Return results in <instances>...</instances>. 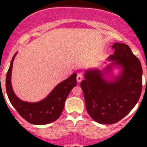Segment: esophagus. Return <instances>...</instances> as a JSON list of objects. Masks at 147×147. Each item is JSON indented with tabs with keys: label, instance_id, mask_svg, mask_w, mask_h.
<instances>
[{
	"label": "esophagus",
	"instance_id": "1",
	"mask_svg": "<svg viewBox=\"0 0 147 147\" xmlns=\"http://www.w3.org/2000/svg\"><path fill=\"white\" fill-rule=\"evenodd\" d=\"M84 79V75L82 73H78L77 74V81L78 83H80L81 82H82V80H83Z\"/></svg>",
	"mask_w": 147,
	"mask_h": 147
}]
</instances>
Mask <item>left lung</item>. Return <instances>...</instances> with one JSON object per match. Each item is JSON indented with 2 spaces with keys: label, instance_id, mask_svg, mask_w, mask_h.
<instances>
[{
  "label": "left lung",
  "instance_id": "8db88e82",
  "mask_svg": "<svg viewBox=\"0 0 147 147\" xmlns=\"http://www.w3.org/2000/svg\"><path fill=\"white\" fill-rule=\"evenodd\" d=\"M112 48L114 54L108 58L112 63L103 71L87 70L81 83L88 113L102 124L117 123L129 114L139 100L142 88L141 63L129 45L115 43ZM115 65L122 72L114 80H107L105 74Z\"/></svg>",
  "mask_w": 147,
  "mask_h": 147
}]
</instances>
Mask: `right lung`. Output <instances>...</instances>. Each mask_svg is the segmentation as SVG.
Segmentation results:
<instances>
[{"mask_svg": "<svg viewBox=\"0 0 147 147\" xmlns=\"http://www.w3.org/2000/svg\"><path fill=\"white\" fill-rule=\"evenodd\" d=\"M16 55V53L11 61L6 76V91L11 105L20 115L30 124L44 125L55 122L61 115L67 97L76 86L77 74H72L59 84L43 100L34 103L24 102L16 97L11 87V70Z\"/></svg>", "mask_w": 147, "mask_h": 147, "instance_id": "add662e5", "label": "right lung"}]
</instances>
